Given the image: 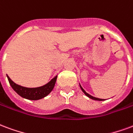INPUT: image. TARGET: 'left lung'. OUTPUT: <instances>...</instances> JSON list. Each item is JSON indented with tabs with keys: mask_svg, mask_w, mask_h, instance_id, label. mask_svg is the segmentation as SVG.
Instances as JSON below:
<instances>
[{
	"mask_svg": "<svg viewBox=\"0 0 133 133\" xmlns=\"http://www.w3.org/2000/svg\"><path fill=\"white\" fill-rule=\"evenodd\" d=\"M79 87H80V88H81L82 91L84 92V94L86 95L87 97H88L89 98H90V99H93V100H97V101H104V100H105V99H99V98H97V97H92L91 95H90V94H89L88 93H87L86 91H85V90H84L82 87V86L80 85V84H79Z\"/></svg>",
	"mask_w": 133,
	"mask_h": 133,
	"instance_id": "1",
	"label": "left lung"
}]
</instances>
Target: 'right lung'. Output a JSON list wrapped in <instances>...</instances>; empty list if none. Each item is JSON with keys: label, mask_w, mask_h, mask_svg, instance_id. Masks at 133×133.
Wrapping results in <instances>:
<instances>
[{"label": "right lung", "mask_w": 133, "mask_h": 133, "mask_svg": "<svg viewBox=\"0 0 133 133\" xmlns=\"http://www.w3.org/2000/svg\"><path fill=\"white\" fill-rule=\"evenodd\" d=\"M7 77H8L10 86L14 89V91L17 94H18L20 97H23L24 99H29V100H39V99L46 97L53 90L57 79L56 75L51 81L44 86L35 87V88H28V87H24L20 86L19 84L15 83L9 77L8 75H7Z\"/></svg>", "instance_id": "1"}]
</instances>
